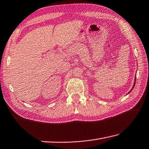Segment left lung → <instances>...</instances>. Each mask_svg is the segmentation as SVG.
Here are the masks:
<instances>
[{
	"mask_svg": "<svg viewBox=\"0 0 149 149\" xmlns=\"http://www.w3.org/2000/svg\"><path fill=\"white\" fill-rule=\"evenodd\" d=\"M135 81H136V80H135ZM134 84H135V82H134V85H133V88H134ZM132 89H131V91H132Z\"/></svg>",
	"mask_w": 149,
	"mask_h": 149,
	"instance_id": "obj_1",
	"label": "left lung"
}]
</instances>
